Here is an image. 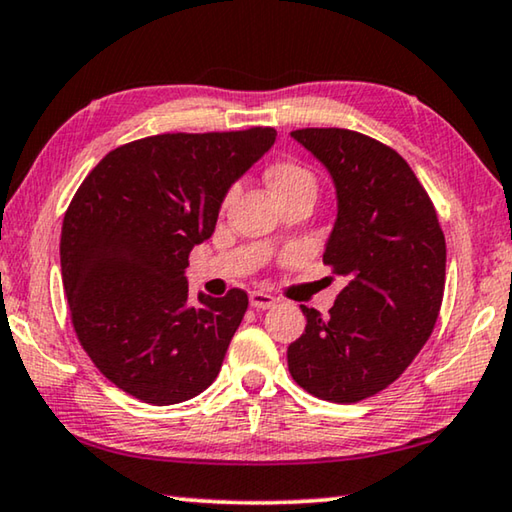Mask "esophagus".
Instances as JSON below:
<instances>
[{
  "label": "esophagus",
  "instance_id": "34e87169",
  "mask_svg": "<svg viewBox=\"0 0 512 512\" xmlns=\"http://www.w3.org/2000/svg\"><path fill=\"white\" fill-rule=\"evenodd\" d=\"M250 305H253L255 310H269V307L275 305V298L271 294H266V291H250Z\"/></svg>",
  "mask_w": 512,
  "mask_h": 512
}]
</instances>
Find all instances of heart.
I'll use <instances>...</instances> for the list:
<instances>
[{
    "mask_svg": "<svg viewBox=\"0 0 512 512\" xmlns=\"http://www.w3.org/2000/svg\"><path fill=\"white\" fill-rule=\"evenodd\" d=\"M266 180H269L273 193L278 198H285L289 193L303 191V189H312L316 191V177L310 168H305L298 161H275L269 168H266ZM232 198V191L227 193L225 202Z\"/></svg>",
    "mask_w": 512,
    "mask_h": 512,
    "instance_id": "1",
    "label": "heart"
}]
</instances>
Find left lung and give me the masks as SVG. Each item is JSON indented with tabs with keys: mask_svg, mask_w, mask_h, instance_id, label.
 Returning <instances> with one entry per match:
<instances>
[{
	"mask_svg": "<svg viewBox=\"0 0 512 512\" xmlns=\"http://www.w3.org/2000/svg\"><path fill=\"white\" fill-rule=\"evenodd\" d=\"M291 136L330 170L337 221L323 264L344 275L328 316L300 305L289 373L316 399L358 403L417 358L444 296L446 243L433 200L399 152L367 134L305 127Z\"/></svg>",
	"mask_w": 512,
	"mask_h": 512,
	"instance_id": "left-lung-1",
	"label": "left lung"
}]
</instances>
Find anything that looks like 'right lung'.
I'll return each mask as SVG.
<instances>
[{
    "label": "right lung",
    "mask_w": 512,
    "mask_h": 512,
    "mask_svg": "<svg viewBox=\"0 0 512 512\" xmlns=\"http://www.w3.org/2000/svg\"><path fill=\"white\" fill-rule=\"evenodd\" d=\"M273 141V127L145 136L111 150L72 198L61 230L72 328L102 376L134 399L189 401L221 371L248 294L189 305L184 269L214 234L227 189Z\"/></svg>",
    "instance_id": "1"
}]
</instances>
